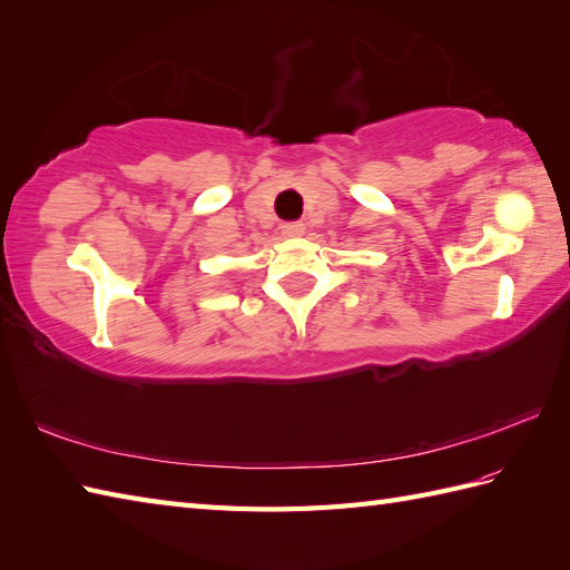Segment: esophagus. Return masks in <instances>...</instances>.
<instances>
[{"label":"esophagus","instance_id":"1","mask_svg":"<svg viewBox=\"0 0 570 570\" xmlns=\"http://www.w3.org/2000/svg\"><path fill=\"white\" fill-rule=\"evenodd\" d=\"M306 233V225L304 223H286L282 225V235L284 237H301Z\"/></svg>","mask_w":570,"mask_h":570}]
</instances>
